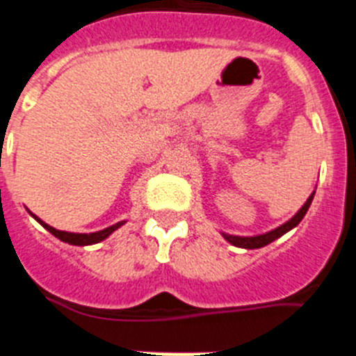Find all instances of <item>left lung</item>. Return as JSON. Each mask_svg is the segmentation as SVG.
I'll return each mask as SVG.
<instances>
[{"mask_svg":"<svg viewBox=\"0 0 356 356\" xmlns=\"http://www.w3.org/2000/svg\"><path fill=\"white\" fill-rule=\"evenodd\" d=\"M314 194L312 193L310 196H308V200L305 201V205L301 207L300 210H298V213H296L292 219H289L285 225L278 226V228L271 229V232H267V234H262V235H254V237H238V235H229V234H222V237L226 238V241L229 242V244H234V246L237 248H244V250H257V248H264L267 246V244H271L273 241H276V238H280L282 235H285L289 232V229L296 228V226L300 225L301 219L305 217V213H307L308 207H310V203H312L314 200Z\"/></svg>","mask_w":356,"mask_h":356,"instance_id":"obj_1","label":"left lung"}]
</instances>
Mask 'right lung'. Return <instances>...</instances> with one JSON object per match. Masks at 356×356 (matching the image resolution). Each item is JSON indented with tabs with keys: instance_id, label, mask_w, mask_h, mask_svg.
<instances>
[{
	"instance_id": "add662e5",
	"label": "right lung",
	"mask_w": 356,
	"mask_h": 356,
	"mask_svg": "<svg viewBox=\"0 0 356 356\" xmlns=\"http://www.w3.org/2000/svg\"><path fill=\"white\" fill-rule=\"evenodd\" d=\"M31 217H33V219H35L37 222H40V225H42L44 228L48 229L49 234L55 235L56 238H60L62 242H67V244H72V246H90V244H96V242L105 241V238L108 237V235L112 234V232H115V229H118L119 226L124 225V221H121V222H115V225L108 226V228H105V229L94 232V234H71V232H62V229H56V228H53V226L46 225V222H44L42 219H39V217H37L35 213H31Z\"/></svg>"
}]
</instances>
